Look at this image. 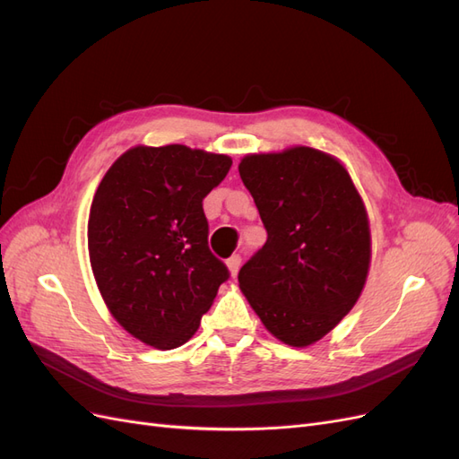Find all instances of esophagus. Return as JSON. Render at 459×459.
Listing matches in <instances>:
<instances>
[{
	"label": "esophagus",
	"instance_id": "34e87169",
	"mask_svg": "<svg viewBox=\"0 0 459 459\" xmlns=\"http://www.w3.org/2000/svg\"><path fill=\"white\" fill-rule=\"evenodd\" d=\"M226 264H228L231 277H235V275H238V272H239V266H241V256L239 255H233L231 258H228Z\"/></svg>",
	"mask_w": 459,
	"mask_h": 459
}]
</instances>
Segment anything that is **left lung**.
Here are the masks:
<instances>
[{
    "label": "left lung",
    "mask_w": 459,
    "mask_h": 459,
    "mask_svg": "<svg viewBox=\"0 0 459 459\" xmlns=\"http://www.w3.org/2000/svg\"><path fill=\"white\" fill-rule=\"evenodd\" d=\"M239 176L268 239L239 270V287L273 337L308 346L362 293L369 221L344 166L312 147L247 155Z\"/></svg>",
    "instance_id": "1"
}]
</instances>
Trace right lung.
<instances>
[{"instance_id": "right-lung-1", "label": "right lung", "mask_w": 459, "mask_h": 459, "mask_svg": "<svg viewBox=\"0 0 459 459\" xmlns=\"http://www.w3.org/2000/svg\"><path fill=\"white\" fill-rule=\"evenodd\" d=\"M230 169L228 155L140 145L95 191L88 248L97 287L117 322L149 346L187 342L230 277L208 248L203 211Z\"/></svg>"}]
</instances>
